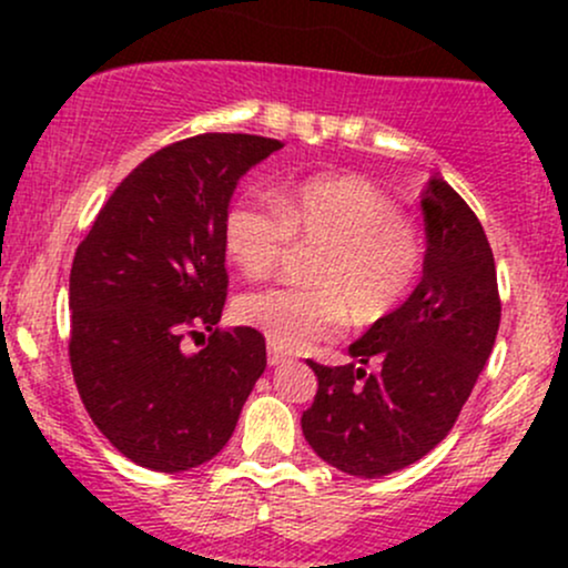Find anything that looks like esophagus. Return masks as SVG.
<instances>
[{"mask_svg":"<svg viewBox=\"0 0 568 568\" xmlns=\"http://www.w3.org/2000/svg\"><path fill=\"white\" fill-rule=\"evenodd\" d=\"M266 361H270V366H280V363L288 361V352H283L275 344H270V349H266Z\"/></svg>","mask_w":568,"mask_h":568,"instance_id":"34e87169","label":"esophagus"}]
</instances>
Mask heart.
I'll use <instances>...</instances> for the list:
<instances>
[{"instance_id": "b5f03b06", "label": "heart", "mask_w": 568, "mask_h": 568, "mask_svg": "<svg viewBox=\"0 0 568 568\" xmlns=\"http://www.w3.org/2000/svg\"><path fill=\"white\" fill-rule=\"evenodd\" d=\"M226 256L247 277H264L312 247L304 285L247 291L234 310L280 349L331 338L352 315L374 325L395 312L422 272L419 232L382 189L357 175H312L277 200L245 192L230 202L221 224Z\"/></svg>"}]
</instances>
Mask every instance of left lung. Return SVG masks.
Returning a JSON list of instances; mask_svg holds the SVG:
<instances>
[{
    "mask_svg": "<svg viewBox=\"0 0 568 568\" xmlns=\"http://www.w3.org/2000/svg\"><path fill=\"white\" fill-rule=\"evenodd\" d=\"M425 275L408 302L349 347L361 366H323L304 438L336 470L382 478L414 465L452 433L499 331L497 266L484 226L443 179L422 200Z\"/></svg>",
    "mask_w": 568,
    "mask_h": 568,
    "instance_id": "8db88e82",
    "label": "left lung"
}]
</instances>
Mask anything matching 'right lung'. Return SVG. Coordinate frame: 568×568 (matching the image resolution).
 Masks as SVG:
<instances>
[{
	"label": "right lung",
	"mask_w": 568,
	"mask_h": 568,
	"mask_svg": "<svg viewBox=\"0 0 568 568\" xmlns=\"http://www.w3.org/2000/svg\"><path fill=\"white\" fill-rule=\"evenodd\" d=\"M283 146L247 133L168 143L77 245L71 374L90 419L135 465L181 473L213 459L264 374V336L216 325L230 285L221 224L240 175ZM186 335L203 337L197 356L180 349Z\"/></svg>",
	"instance_id": "obj_1"
}]
</instances>
